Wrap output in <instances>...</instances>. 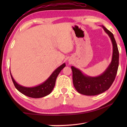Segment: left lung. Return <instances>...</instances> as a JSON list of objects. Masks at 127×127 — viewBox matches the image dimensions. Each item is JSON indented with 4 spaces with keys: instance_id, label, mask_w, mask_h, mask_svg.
Wrapping results in <instances>:
<instances>
[{
    "instance_id": "1",
    "label": "left lung",
    "mask_w": 127,
    "mask_h": 127,
    "mask_svg": "<svg viewBox=\"0 0 127 127\" xmlns=\"http://www.w3.org/2000/svg\"><path fill=\"white\" fill-rule=\"evenodd\" d=\"M108 35L112 44V56L111 63L102 73L97 76H90L85 74L79 69L71 66L72 80L76 90L86 95H96L107 91L111 87L116 76L119 64V52L114 35L101 26Z\"/></svg>"
}]
</instances>
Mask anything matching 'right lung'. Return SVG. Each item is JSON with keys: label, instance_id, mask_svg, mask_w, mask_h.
I'll return each instance as SVG.
<instances>
[{"label": "right lung", "instance_id": "obj_1", "mask_svg": "<svg viewBox=\"0 0 127 127\" xmlns=\"http://www.w3.org/2000/svg\"><path fill=\"white\" fill-rule=\"evenodd\" d=\"M65 63L62 64L55 70L53 71L50 77L44 82L37 86H34V87H25V86L18 84L13 78L11 73L10 69V72L13 84H14L16 88L20 92L26 96L31 97V98H40L46 96L52 92L56 84L57 77L59 72L65 66Z\"/></svg>", "mask_w": 127, "mask_h": 127}]
</instances>
